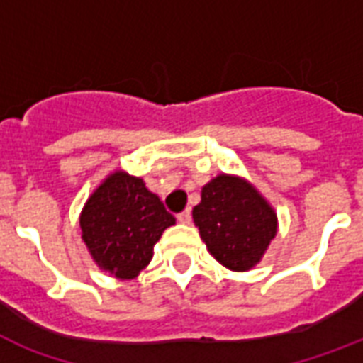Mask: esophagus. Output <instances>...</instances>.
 I'll return each instance as SVG.
<instances>
[{
	"label": "esophagus",
	"instance_id": "obj_1",
	"mask_svg": "<svg viewBox=\"0 0 363 363\" xmlns=\"http://www.w3.org/2000/svg\"><path fill=\"white\" fill-rule=\"evenodd\" d=\"M177 220L181 222V224H190L192 222V213L190 211H182L181 215H177Z\"/></svg>",
	"mask_w": 363,
	"mask_h": 363
}]
</instances>
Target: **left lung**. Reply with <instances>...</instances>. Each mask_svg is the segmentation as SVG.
Returning <instances> with one entry per match:
<instances>
[{
	"mask_svg": "<svg viewBox=\"0 0 363 363\" xmlns=\"http://www.w3.org/2000/svg\"><path fill=\"white\" fill-rule=\"evenodd\" d=\"M199 238L216 262L232 271L259 264L277 235V213L252 182L220 173L201 188L192 211Z\"/></svg>",
	"mask_w": 363,
	"mask_h": 363,
	"instance_id": "1",
	"label": "left lung"
}]
</instances>
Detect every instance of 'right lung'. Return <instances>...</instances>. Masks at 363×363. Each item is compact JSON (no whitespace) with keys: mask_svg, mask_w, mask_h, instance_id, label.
Returning <instances> with one entry per match:
<instances>
[{"mask_svg":"<svg viewBox=\"0 0 363 363\" xmlns=\"http://www.w3.org/2000/svg\"><path fill=\"white\" fill-rule=\"evenodd\" d=\"M175 224L139 177L116 169L90 194L79 216L82 241L101 271L131 281L154 256V245Z\"/></svg>","mask_w":363,"mask_h":363,"instance_id":"right-lung-1","label":"right lung"}]
</instances>
